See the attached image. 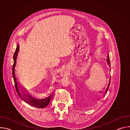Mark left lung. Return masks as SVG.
Instances as JSON below:
<instances>
[{
	"instance_id": "8db88e82",
	"label": "left lung",
	"mask_w": 130,
	"mask_h": 130,
	"mask_svg": "<svg viewBox=\"0 0 130 130\" xmlns=\"http://www.w3.org/2000/svg\"><path fill=\"white\" fill-rule=\"evenodd\" d=\"M107 65H108V66L109 67V68L110 67V61H109V56H108V55H107ZM109 71H110V69H109ZM110 76H109V80H108V83H107V85H106V87H105V89H104V95L106 94V92H107V90H108V87H109V84H110Z\"/></svg>"
}]
</instances>
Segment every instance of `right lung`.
<instances>
[{
	"label": "right lung",
	"instance_id": "add662e5",
	"mask_svg": "<svg viewBox=\"0 0 130 130\" xmlns=\"http://www.w3.org/2000/svg\"><path fill=\"white\" fill-rule=\"evenodd\" d=\"M20 46L19 44L17 45V48L15 51V52L14 55V64L13 66L12 69V73L14 81L15 86L16 88V91L18 96L20 97L23 99L25 102L29 104V105L34 106L36 108H45L46 107L50 102L51 94H49L47 96L40 99H36L32 98L28 94H27V90L24 87V86L22 84V83L18 82L15 75V66L16 65V60L17 58V55L18 51H19Z\"/></svg>",
	"mask_w": 130,
	"mask_h": 130
}]
</instances>
